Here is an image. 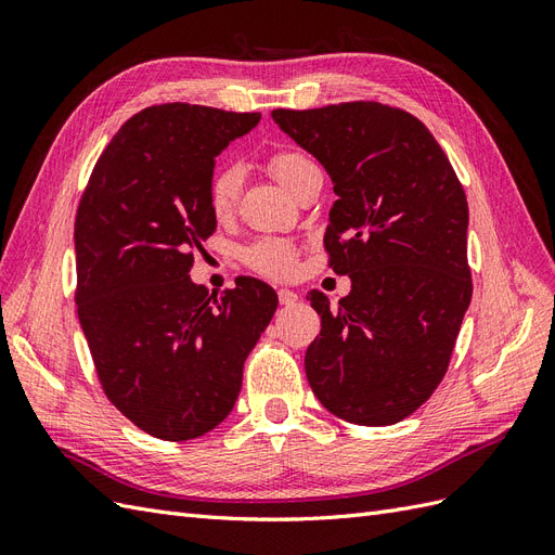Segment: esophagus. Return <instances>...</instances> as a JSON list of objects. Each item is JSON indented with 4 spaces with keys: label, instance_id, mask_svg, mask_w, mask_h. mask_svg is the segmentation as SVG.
<instances>
[{
    "label": "esophagus",
    "instance_id": "obj_1",
    "mask_svg": "<svg viewBox=\"0 0 555 555\" xmlns=\"http://www.w3.org/2000/svg\"><path fill=\"white\" fill-rule=\"evenodd\" d=\"M278 298H280L282 306H294L296 300H298V294L292 292V289H280V292H278Z\"/></svg>",
    "mask_w": 555,
    "mask_h": 555
}]
</instances>
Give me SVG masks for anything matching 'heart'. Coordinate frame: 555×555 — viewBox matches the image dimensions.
Instances as JSON below:
<instances>
[{"instance_id":"1","label":"heart","mask_w":555,"mask_h":555,"mask_svg":"<svg viewBox=\"0 0 555 555\" xmlns=\"http://www.w3.org/2000/svg\"><path fill=\"white\" fill-rule=\"evenodd\" d=\"M268 169L278 178L287 192H294L298 180L304 178L310 169H314V162L298 153V150H282L275 153L268 162ZM241 194V171L236 166H222L217 169L208 184V201L215 217H227L236 208V201ZM243 261L261 275L268 278H287L296 268V245L284 238H261L243 249Z\"/></svg>"}]
</instances>
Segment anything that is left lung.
Returning a JSON list of instances; mask_svg holds the SVG:
<instances>
[{"instance_id": "left-lung-1", "label": "left lung", "mask_w": 555, "mask_h": 555, "mask_svg": "<svg viewBox=\"0 0 555 555\" xmlns=\"http://www.w3.org/2000/svg\"><path fill=\"white\" fill-rule=\"evenodd\" d=\"M271 115L331 176L338 201L324 247L351 280L338 308L308 294L322 317L308 382L349 424H398L438 389L473 298L463 184L426 125L400 108L349 102Z\"/></svg>"}]
</instances>
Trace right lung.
Wrapping results in <instances>:
<instances>
[{"mask_svg": "<svg viewBox=\"0 0 555 555\" xmlns=\"http://www.w3.org/2000/svg\"><path fill=\"white\" fill-rule=\"evenodd\" d=\"M259 120L180 102L150 106L115 133L80 198V326L108 400L159 440H194L224 422L278 308L261 280L241 278L217 298L190 278L194 249L217 227L215 157Z\"/></svg>", "mask_w": 555, "mask_h": 555, "instance_id": "right-lung-1", "label": "right lung"}]
</instances>
